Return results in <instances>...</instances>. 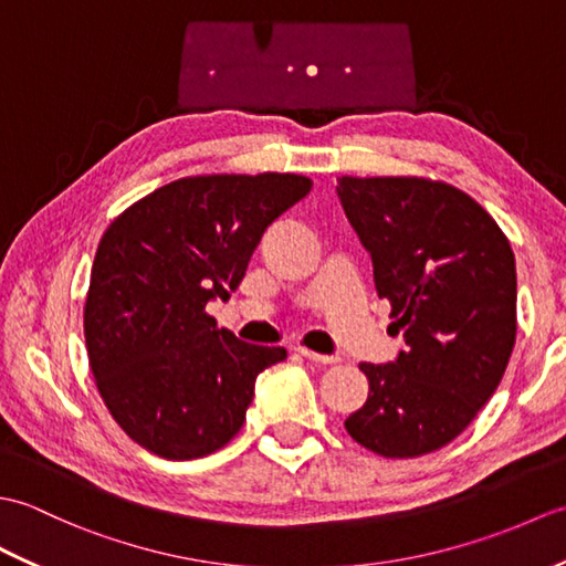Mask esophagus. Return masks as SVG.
Wrapping results in <instances>:
<instances>
[{
    "label": "esophagus",
    "mask_w": 566,
    "mask_h": 566,
    "mask_svg": "<svg viewBox=\"0 0 566 566\" xmlns=\"http://www.w3.org/2000/svg\"><path fill=\"white\" fill-rule=\"evenodd\" d=\"M298 353H302L306 359H311V363H316V365H335L340 359L338 355H318L314 350H306V347H298Z\"/></svg>",
    "instance_id": "1"
}]
</instances>
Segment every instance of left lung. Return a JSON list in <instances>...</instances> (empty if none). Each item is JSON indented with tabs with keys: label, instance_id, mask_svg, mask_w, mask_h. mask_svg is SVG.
Instances as JSON below:
<instances>
[{
	"label": "left lung",
	"instance_id": "1",
	"mask_svg": "<svg viewBox=\"0 0 566 566\" xmlns=\"http://www.w3.org/2000/svg\"><path fill=\"white\" fill-rule=\"evenodd\" d=\"M338 197L391 304L394 363L359 369L365 406L345 420L381 457L452 442L496 387L515 345V258L479 203L420 177H338Z\"/></svg>",
	"mask_w": 566,
	"mask_h": 566
}]
</instances>
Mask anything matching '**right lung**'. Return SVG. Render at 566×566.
Returning a JSON list of instances; mask_svg holds the SVG:
<instances>
[{"label":"right lung","mask_w":566,"mask_h":566,"mask_svg":"<svg viewBox=\"0 0 566 566\" xmlns=\"http://www.w3.org/2000/svg\"><path fill=\"white\" fill-rule=\"evenodd\" d=\"M308 191L290 172L185 177L106 228L84 340L106 408L140 448L197 460L243 428L258 375L286 350L216 328L207 304L235 292L264 228Z\"/></svg>","instance_id":"1"}]
</instances>
